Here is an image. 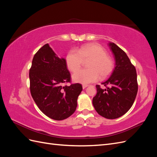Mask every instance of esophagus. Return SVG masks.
I'll return each instance as SVG.
<instances>
[{"label": "esophagus", "instance_id": "esophagus-1", "mask_svg": "<svg viewBox=\"0 0 157 157\" xmlns=\"http://www.w3.org/2000/svg\"><path fill=\"white\" fill-rule=\"evenodd\" d=\"M87 86H88V85H86V84H83V85H82V88H83V89H85Z\"/></svg>", "mask_w": 157, "mask_h": 157}]
</instances>
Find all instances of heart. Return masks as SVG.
<instances>
[{
    "label": "heart",
    "instance_id": "obj_1",
    "mask_svg": "<svg viewBox=\"0 0 157 157\" xmlns=\"http://www.w3.org/2000/svg\"><path fill=\"white\" fill-rule=\"evenodd\" d=\"M89 61L87 70L77 69L83 60ZM65 63L71 71H77L72 75L74 82L88 84L96 81L99 78H105L113 70L114 63L112 58L107 55V51L97 44H88L80 47L77 50H71L66 56Z\"/></svg>",
    "mask_w": 157,
    "mask_h": 157
}]
</instances>
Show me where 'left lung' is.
<instances>
[{
    "label": "left lung",
    "mask_w": 157,
    "mask_h": 157,
    "mask_svg": "<svg viewBox=\"0 0 157 157\" xmlns=\"http://www.w3.org/2000/svg\"><path fill=\"white\" fill-rule=\"evenodd\" d=\"M108 46L115 59V67L110 77L101 83L106 88L96 85L97 94L92 103L99 115L115 119L124 114L132 106L137 93L136 70L125 52L113 42Z\"/></svg>",
    "instance_id": "obj_1"
}]
</instances>
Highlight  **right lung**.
Segmentation results:
<instances>
[{
	"instance_id": "right-lung-1",
	"label": "right lung",
	"mask_w": 157,
	"mask_h": 157,
	"mask_svg": "<svg viewBox=\"0 0 157 157\" xmlns=\"http://www.w3.org/2000/svg\"><path fill=\"white\" fill-rule=\"evenodd\" d=\"M29 79L31 96L44 115L61 121L74 113L82 86L78 83L63 86L71 80L65 59L58 58L48 44L33 57Z\"/></svg>"
}]
</instances>
